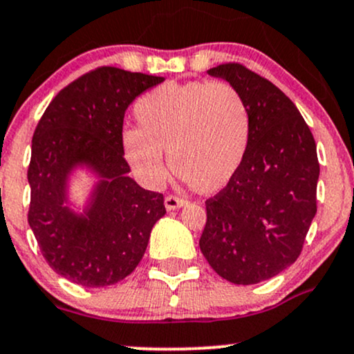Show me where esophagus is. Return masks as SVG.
Here are the masks:
<instances>
[{"instance_id":"obj_1","label":"esophagus","mask_w":354,"mask_h":354,"mask_svg":"<svg viewBox=\"0 0 354 354\" xmlns=\"http://www.w3.org/2000/svg\"><path fill=\"white\" fill-rule=\"evenodd\" d=\"M185 205H186L185 200L173 196V194H168V196L165 198V206H166V209H168V211L183 208V206H185Z\"/></svg>"}]
</instances>
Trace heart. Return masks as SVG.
Masks as SVG:
<instances>
[{"instance_id": "1", "label": "heart", "mask_w": 354, "mask_h": 354, "mask_svg": "<svg viewBox=\"0 0 354 354\" xmlns=\"http://www.w3.org/2000/svg\"><path fill=\"white\" fill-rule=\"evenodd\" d=\"M135 115L140 128L124 129L123 149L145 181L160 185L168 176L163 149L174 174L203 194L225 189L241 168L251 115L231 83L161 84L138 100Z\"/></svg>"}]
</instances>
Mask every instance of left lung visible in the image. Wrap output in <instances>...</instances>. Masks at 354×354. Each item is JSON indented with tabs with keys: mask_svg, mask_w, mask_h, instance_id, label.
I'll use <instances>...</instances> for the list:
<instances>
[{
	"mask_svg": "<svg viewBox=\"0 0 354 354\" xmlns=\"http://www.w3.org/2000/svg\"><path fill=\"white\" fill-rule=\"evenodd\" d=\"M208 75L239 89L251 135L236 176L206 200L200 248L221 278L256 284L301 254L316 214V143L293 101L271 81L239 63L219 64Z\"/></svg>",
	"mask_w": 354,
	"mask_h": 354,
	"instance_id": "8db88e82",
	"label": "left lung"
}]
</instances>
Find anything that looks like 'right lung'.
I'll list each match as a JSON object with an SVG mask.
<instances>
[{
  "mask_svg": "<svg viewBox=\"0 0 354 354\" xmlns=\"http://www.w3.org/2000/svg\"><path fill=\"white\" fill-rule=\"evenodd\" d=\"M161 76L101 66L53 98L35 129L28 181L30 223L41 254L63 278L104 288L131 274L143 258L165 198L128 176L124 111ZM86 165L100 178L83 214L67 202L73 169Z\"/></svg>",
  "mask_w": 354,
  "mask_h": 354,
  "instance_id": "obj_1",
  "label": "right lung"
}]
</instances>
